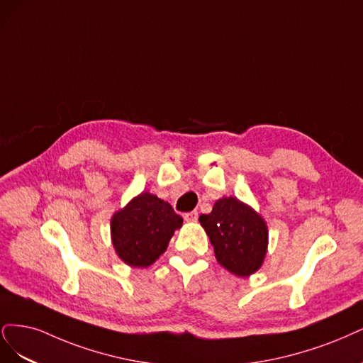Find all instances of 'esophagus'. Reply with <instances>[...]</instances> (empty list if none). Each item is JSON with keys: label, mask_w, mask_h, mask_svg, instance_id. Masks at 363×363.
I'll list each match as a JSON object with an SVG mask.
<instances>
[{"label": "esophagus", "mask_w": 363, "mask_h": 363, "mask_svg": "<svg viewBox=\"0 0 363 363\" xmlns=\"http://www.w3.org/2000/svg\"><path fill=\"white\" fill-rule=\"evenodd\" d=\"M197 217H199L197 211H191V213H186V214H184L185 221H197Z\"/></svg>", "instance_id": "esophagus-1"}]
</instances>
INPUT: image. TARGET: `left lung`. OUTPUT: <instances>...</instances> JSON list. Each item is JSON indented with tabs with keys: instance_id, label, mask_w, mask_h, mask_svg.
I'll use <instances>...</instances> for the list:
<instances>
[{
	"instance_id": "left-lung-1",
	"label": "left lung",
	"mask_w": 363,
	"mask_h": 363,
	"mask_svg": "<svg viewBox=\"0 0 363 363\" xmlns=\"http://www.w3.org/2000/svg\"><path fill=\"white\" fill-rule=\"evenodd\" d=\"M217 262L228 272L247 277L258 272L267 255L268 229L265 220L237 197H221L213 211L199 217Z\"/></svg>"
}]
</instances>
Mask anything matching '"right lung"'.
<instances>
[{
    "instance_id": "obj_1",
    "label": "right lung",
    "mask_w": 363,
    "mask_h": 363,
    "mask_svg": "<svg viewBox=\"0 0 363 363\" xmlns=\"http://www.w3.org/2000/svg\"><path fill=\"white\" fill-rule=\"evenodd\" d=\"M182 217L169 202L143 191L111 217V241L119 258L131 267H149L166 252Z\"/></svg>"
}]
</instances>
